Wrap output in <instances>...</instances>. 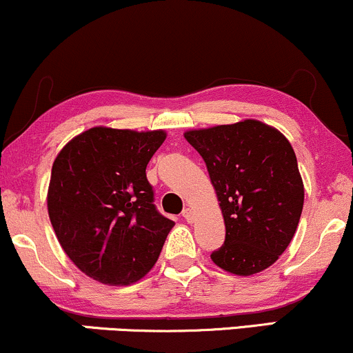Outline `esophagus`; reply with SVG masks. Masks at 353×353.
<instances>
[{"mask_svg": "<svg viewBox=\"0 0 353 353\" xmlns=\"http://www.w3.org/2000/svg\"><path fill=\"white\" fill-rule=\"evenodd\" d=\"M183 218H185L188 223H193V219H194L193 210H192V208H186V210L183 211Z\"/></svg>", "mask_w": 353, "mask_h": 353, "instance_id": "34e87169", "label": "esophagus"}]
</instances>
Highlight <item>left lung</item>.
<instances>
[{"label":"left lung","instance_id":"obj_1","mask_svg":"<svg viewBox=\"0 0 353 353\" xmlns=\"http://www.w3.org/2000/svg\"><path fill=\"white\" fill-rule=\"evenodd\" d=\"M201 155L225 218V244L211 252L236 276L264 271L292 241L304 206L296 153L279 130L241 120L185 132Z\"/></svg>","mask_w":353,"mask_h":353}]
</instances>
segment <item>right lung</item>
I'll return each instance as SVG.
<instances>
[{
  "label": "right lung",
  "instance_id": "right-lung-1",
  "mask_svg": "<svg viewBox=\"0 0 353 353\" xmlns=\"http://www.w3.org/2000/svg\"><path fill=\"white\" fill-rule=\"evenodd\" d=\"M163 130L94 127L74 137L52 163L48 211L69 259L102 284L140 281L175 223L153 205L147 165Z\"/></svg>",
  "mask_w": 353,
  "mask_h": 353
}]
</instances>
